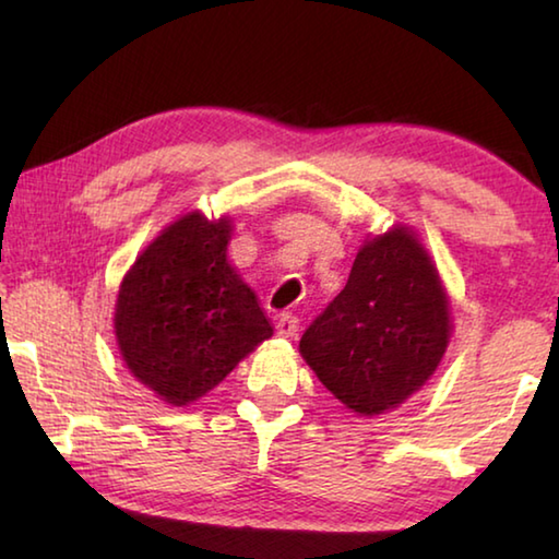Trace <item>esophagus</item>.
I'll return each instance as SVG.
<instances>
[{
    "label": "esophagus",
    "instance_id": "obj_1",
    "mask_svg": "<svg viewBox=\"0 0 559 559\" xmlns=\"http://www.w3.org/2000/svg\"><path fill=\"white\" fill-rule=\"evenodd\" d=\"M298 328H300V320H298L296 316H290V313H281V316L276 318V333H278L281 337H293V335H298Z\"/></svg>",
    "mask_w": 559,
    "mask_h": 559
}]
</instances>
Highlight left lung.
Wrapping results in <instances>:
<instances>
[{
  "label": "left lung",
  "mask_w": 559,
  "mask_h": 559,
  "mask_svg": "<svg viewBox=\"0 0 559 559\" xmlns=\"http://www.w3.org/2000/svg\"><path fill=\"white\" fill-rule=\"evenodd\" d=\"M449 302L427 251L404 229L362 246L345 288L300 337V355L357 414L402 404L449 343Z\"/></svg>",
  "instance_id": "1"
}]
</instances>
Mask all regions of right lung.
Returning <instances> with one entry per match:
<instances>
[{
  "label": "right lung",
  "mask_w": 559,
  "mask_h": 559,
  "mask_svg": "<svg viewBox=\"0 0 559 559\" xmlns=\"http://www.w3.org/2000/svg\"><path fill=\"white\" fill-rule=\"evenodd\" d=\"M231 226L187 214L140 253L116 306L128 370L169 404L214 390L273 335L253 290L226 261Z\"/></svg>",
  "instance_id": "add662e5"
}]
</instances>
